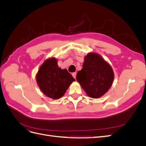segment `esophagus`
<instances>
[{
  "label": "esophagus",
  "mask_w": 146,
  "mask_h": 146,
  "mask_svg": "<svg viewBox=\"0 0 146 146\" xmlns=\"http://www.w3.org/2000/svg\"><path fill=\"white\" fill-rule=\"evenodd\" d=\"M72 76H73V77L76 79V75H77V73L76 72H74V73H72Z\"/></svg>",
  "instance_id": "obj_1"
}]
</instances>
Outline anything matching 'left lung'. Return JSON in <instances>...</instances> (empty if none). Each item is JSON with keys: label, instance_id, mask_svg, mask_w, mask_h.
<instances>
[{"label": "left lung", "instance_id": "1", "mask_svg": "<svg viewBox=\"0 0 146 146\" xmlns=\"http://www.w3.org/2000/svg\"><path fill=\"white\" fill-rule=\"evenodd\" d=\"M77 80L87 95L97 99L107 92L114 79L110 65L95 53H89L85 57L83 68L77 74Z\"/></svg>", "mask_w": 146, "mask_h": 146}]
</instances>
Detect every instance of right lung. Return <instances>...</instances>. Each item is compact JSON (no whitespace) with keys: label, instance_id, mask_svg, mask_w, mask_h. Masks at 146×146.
<instances>
[{"label":"right lung","instance_id":"obj_1","mask_svg":"<svg viewBox=\"0 0 146 146\" xmlns=\"http://www.w3.org/2000/svg\"><path fill=\"white\" fill-rule=\"evenodd\" d=\"M36 82L46 96L53 99L63 96L69 85L75 79L66 69H61L56 60H46L41 66L36 75Z\"/></svg>","mask_w":146,"mask_h":146}]
</instances>
